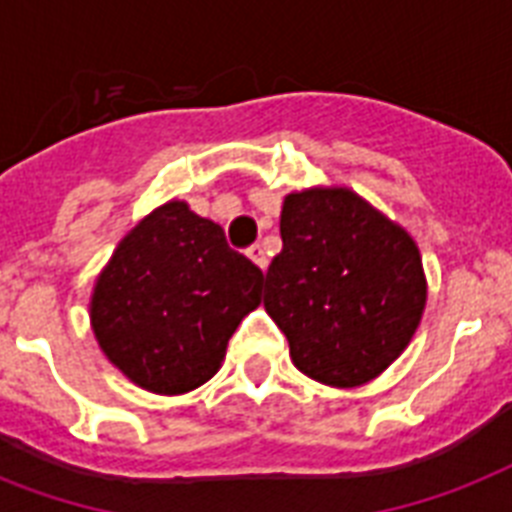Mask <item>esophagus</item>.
<instances>
[{"label": "esophagus", "mask_w": 512, "mask_h": 512, "mask_svg": "<svg viewBox=\"0 0 512 512\" xmlns=\"http://www.w3.org/2000/svg\"><path fill=\"white\" fill-rule=\"evenodd\" d=\"M247 255H249V260H252V263L257 265V268H263V271H265V265H268V260H265L263 244H252V247L247 249Z\"/></svg>", "instance_id": "esophagus-1"}]
</instances>
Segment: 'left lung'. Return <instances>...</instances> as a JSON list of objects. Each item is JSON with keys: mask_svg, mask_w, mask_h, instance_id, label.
<instances>
[{"mask_svg": "<svg viewBox=\"0 0 512 512\" xmlns=\"http://www.w3.org/2000/svg\"><path fill=\"white\" fill-rule=\"evenodd\" d=\"M263 305L311 380L356 388L396 361L420 327L428 284L409 233L350 188L284 196Z\"/></svg>", "mask_w": 512, "mask_h": 512, "instance_id": "1", "label": "left lung"}]
</instances>
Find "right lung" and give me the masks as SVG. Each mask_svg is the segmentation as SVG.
<instances>
[{"label": "right lung", "instance_id": "add662e5", "mask_svg": "<svg viewBox=\"0 0 512 512\" xmlns=\"http://www.w3.org/2000/svg\"><path fill=\"white\" fill-rule=\"evenodd\" d=\"M263 271L223 228L167 201L132 228L100 271L92 332L135 385L177 396L215 377L228 340L260 305Z\"/></svg>", "mask_w": 512, "mask_h": 512}]
</instances>
